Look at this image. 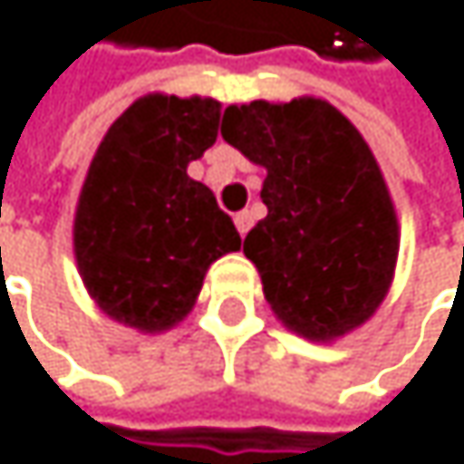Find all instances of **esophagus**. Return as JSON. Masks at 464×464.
<instances>
[{"label": "esophagus", "instance_id": "1", "mask_svg": "<svg viewBox=\"0 0 464 464\" xmlns=\"http://www.w3.org/2000/svg\"><path fill=\"white\" fill-rule=\"evenodd\" d=\"M234 222H237V230L245 237L247 230H250V225H253V214H250V211H239V214L234 217Z\"/></svg>", "mask_w": 464, "mask_h": 464}]
</instances>
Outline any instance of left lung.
Listing matches in <instances>:
<instances>
[{
    "label": "left lung",
    "instance_id": "8db88e82",
    "mask_svg": "<svg viewBox=\"0 0 464 464\" xmlns=\"http://www.w3.org/2000/svg\"><path fill=\"white\" fill-rule=\"evenodd\" d=\"M222 140L266 170V217L245 239L277 322L330 343L366 324L391 291L399 219L380 164L324 98L230 104Z\"/></svg>",
    "mask_w": 464,
    "mask_h": 464
}]
</instances>
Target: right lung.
I'll return each instance as SVG.
<instances>
[{
    "mask_svg": "<svg viewBox=\"0 0 464 464\" xmlns=\"http://www.w3.org/2000/svg\"><path fill=\"white\" fill-rule=\"evenodd\" d=\"M222 104L148 92L98 145L73 214L79 277L98 311L156 335L189 316L208 266L242 247L189 161L217 142Z\"/></svg>",
    "mask_w": 464,
    "mask_h": 464,
    "instance_id": "add662e5",
    "label": "right lung"
}]
</instances>
